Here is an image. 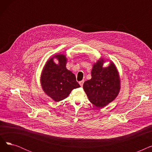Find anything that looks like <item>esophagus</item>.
I'll return each instance as SVG.
<instances>
[{"mask_svg":"<svg viewBox=\"0 0 152 152\" xmlns=\"http://www.w3.org/2000/svg\"><path fill=\"white\" fill-rule=\"evenodd\" d=\"M84 83V80H83V81H79V84H80V86H81V87H83Z\"/></svg>","mask_w":152,"mask_h":152,"instance_id":"esophagus-1","label":"esophagus"}]
</instances>
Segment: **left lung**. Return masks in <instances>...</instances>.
<instances>
[{"instance_id": "obj_1", "label": "left lung", "mask_w": 152, "mask_h": 152, "mask_svg": "<svg viewBox=\"0 0 152 152\" xmlns=\"http://www.w3.org/2000/svg\"><path fill=\"white\" fill-rule=\"evenodd\" d=\"M105 60H99L94 64L92 78L83 84V89L89 101L98 108H103L114 100L120 89V79L113 62L103 68Z\"/></svg>"}]
</instances>
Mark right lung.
<instances>
[{
  "label": "right lung",
  "mask_w": 152,
  "mask_h": 152,
  "mask_svg": "<svg viewBox=\"0 0 152 152\" xmlns=\"http://www.w3.org/2000/svg\"><path fill=\"white\" fill-rule=\"evenodd\" d=\"M54 58L59 60L58 64L54 63ZM66 64L65 55H56L47 61L41 74L42 89L55 102L66 99L72 90L80 87L75 75L66 69Z\"/></svg>",
  "instance_id": "obj_1"
}]
</instances>
